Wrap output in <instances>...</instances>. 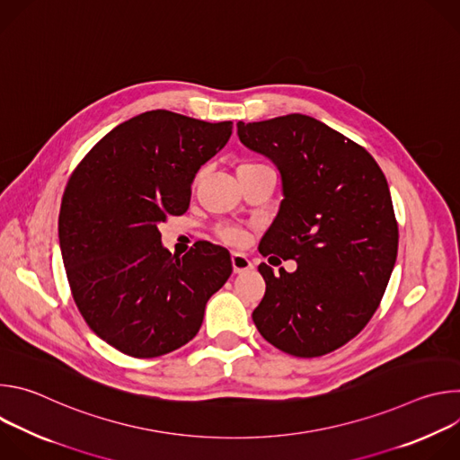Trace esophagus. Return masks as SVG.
<instances>
[{
  "instance_id": "34e87169",
  "label": "esophagus",
  "mask_w": 460,
  "mask_h": 460,
  "mask_svg": "<svg viewBox=\"0 0 460 460\" xmlns=\"http://www.w3.org/2000/svg\"><path fill=\"white\" fill-rule=\"evenodd\" d=\"M231 264H233L234 273H245V271L252 270V260L243 252H233L231 254Z\"/></svg>"
}]
</instances>
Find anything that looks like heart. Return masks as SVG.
Here are the masks:
<instances>
[{
  "instance_id": "1",
  "label": "heart",
  "mask_w": 460,
  "mask_h": 460,
  "mask_svg": "<svg viewBox=\"0 0 460 460\" xmlns=\"http://www.w3.org/2000/svg\"><path fill=\"white\" fill-rule=\"evenodd\" d=\"M243 165H254V164H243ZM222 236H224L227 242H233V243H240V242L243 240L242 231H238V229H234V227H226V229L222 231Z\"/></svg>"
}]
</instances>
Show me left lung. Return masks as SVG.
<instances>
[{
	"instance_id": "left-lung-1",
	"label": "left lung",
	"mask_w": 460,
	"mask_h": 460,
	"mask_svg": "<svg viewBox=\"0 0 460 460\" xmlns=\"http://www.w3.org/2000/svg\"><path fill=\"white\" fill-rule=\"evenodd\" d=\"M236 127L282 178L284 200L258 249L296 260L293 273L258 266L266 295L252 322L284 353H332L364 330L395 268L399 227L385 176L364 147L305 114Z\"/></svg>"
}]
</instances>
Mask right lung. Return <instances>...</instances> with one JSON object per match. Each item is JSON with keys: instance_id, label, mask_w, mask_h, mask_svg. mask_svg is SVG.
Masks as SVG:
<instances>
[{"instance_id": "obj_1", "label": "right lung", "mask_w": 460, "mask_h": 460, "mask_svg": "<svg viewBox=\"0 0 460 460\" xmlns=\"http://www.w3.org/2000/svg\"><path fill=\"white\" fill-rule=\"evenodd\" d=\"M231 133L233 121L147 111L107 133L65 187L58 238L73 298L91 330L128 357L192 341L231 277L227 249L199 242L180 258L158 231L187 211L196 172Z\"/></svg>"}]
</instances>
